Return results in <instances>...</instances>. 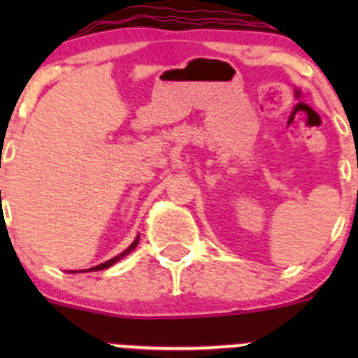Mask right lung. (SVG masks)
<instances>
[{
  "label": "right lung",
  "instance_id": "1",
  "mask_svg": "<svg viewBox=\"0 0 358 358\" xmlns=\"http://www.w3.org/2000/svg\"><path fill=\"white\" fill-rule=\"evenodd\" d=\"M138 241H140V239H138V237H136V239L133 241L131 246H129L128 249H126V251H122L121 255H117V256H115V258H112V259H107V262H106V263H102V265H96V266H93V268H88V270H86V272H90V270H106V268H109V266L114 265L115 262H119V259H121L122 256H126V255H128L129 251H133V249L136 248V244H138ZM71 273H74V272H72V270H71Z\"/></svg>",
  "mask_w": 358,
  "mask_h": 358
}]
</instances>
